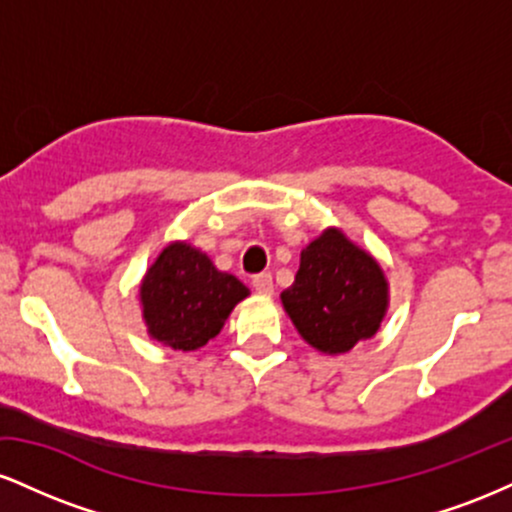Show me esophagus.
<instances>
[{
    "label": "esophagus",
    "mask_w": 512,
    "mask_h": 512,
    "mask_svg": "<svg viewBox=\"0 0 512 512\" xmlns=\"http://www.w3.org/2000/svg\"><path fill=\"white\" fill-rule=\"evenodd\" d=\"M252 289L260 293V296H272L274 293L272 274H257L255 279H252Z\"/></svg>",
    "instance_id": "obj_1"
}]
</instances>
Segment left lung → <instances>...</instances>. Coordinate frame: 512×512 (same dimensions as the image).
I'll return each mask as SVG.
<instances>
[{"instance_id":"1","label":"left lung","mask_w":512,"mask_h":512,"mask_svg":"<svg viewBox=\"0 0 512 512\" xmlns=\"http://www.w3.org/2000/svg\"><path fill=\"white\" fill-rule=\"evenodd\" d=\"M298 334L327 356L375 337L390 308V284L380 262L330 226L301 250V267L281 291Z\"/></svg>"}]
</instances>
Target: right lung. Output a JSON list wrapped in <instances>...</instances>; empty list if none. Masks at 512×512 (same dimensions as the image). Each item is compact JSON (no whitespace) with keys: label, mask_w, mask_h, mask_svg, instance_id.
<instances>
[{"label":"right lung","mask_w":512,"mask_h":512,"mask_svg":"<svg viewBox=\"0 0 512 512\" xmlns=\"http://www.w3.org/2000/svg\"><path fill=\"white\" fill-rule=\"evenodd\" d=\"M248 296L243 281L216 269L207 252L187 240H173L158 252L139 284L146 332L175 351H197L209 344Z\"/></svg>","instance_id":"1"}]
</instances>
